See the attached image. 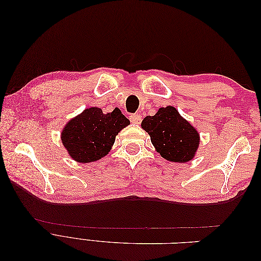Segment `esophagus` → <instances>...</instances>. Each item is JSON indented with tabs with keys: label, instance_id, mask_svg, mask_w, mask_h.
I'll return each instance as SVG.
<instances>
[{
	"label": "esophagus",
	"instance_id": "esophagus-1",
	"mask_svg": "<svg viewBox=\"0 0 261 261\" xmlns=\"http://www.w3.org/2000/svg\"><path fill=\"white\" fill-rule=\"evenodd\" d=\"M129 120H130V122H132L133 124H139V123H140V120H141V117H140V115H138V114H130V115H129Z\"/></svg>",
	"mask_w": 261,
	"mask_h": 261
}]
</instances>
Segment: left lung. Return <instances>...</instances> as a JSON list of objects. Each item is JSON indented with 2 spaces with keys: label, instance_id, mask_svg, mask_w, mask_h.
<instances>
[{
  "label": "left lung",
  "instance_id": "1",
  "mask_svg": "<svg viewBox=\"0 0 261 261\" xmlns=\"http://www.w3.org/2000/svg\"><path fill=\"white\" fill-rule=\"evenodd\" d=\"M151 143L162 158L184 163L193 159L199 145V134L173 107L160 108L153 116L141 122Z\"/></svg>",
  "mask_w": 261,
  "mask_h": 261
}]
</instances>
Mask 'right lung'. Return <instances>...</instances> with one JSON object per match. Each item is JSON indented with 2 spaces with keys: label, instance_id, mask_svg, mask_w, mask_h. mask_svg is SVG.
Wrapping results in <instances>:
<instances>
[{
  "label": "right lung",
  "instance_id": "1",
  "mask_svg": "<svg viewBox=\"0 0 261 261\" xmlns=\"http://www.w3.org/2000/svg\"><path fill=\"white\" fill-rule=\"evenodd\" d=\"M127 125L129 120L120 109L105 114L99 108H89L66 124L62 141L74 160L93 162L109 153L116 135Z\"/></svg>",
  "mask_w": 261,
  "mask_h": 261
}]
</instances>
